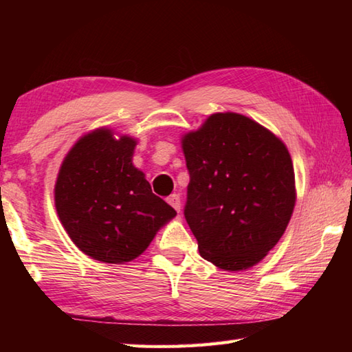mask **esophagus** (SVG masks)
<instances>
[{
    "label": "esophagus",
    "mask_w": 352,
    "mask_h": 352,
    "mask_svg": "<svg viewBox=\"0 0 352 352\" xmlns=\"http://www.w3.org/2000/svg\"><path fill=\"white\" fill-rule=\"evenodd\" d=\"M168 203L175 208V210L180 213V210H182V201H180V195H177V193H174V195H170L169 198H168Z\"/></svg>",
    "instance_id": "esophagus-1"
}]
</instances>
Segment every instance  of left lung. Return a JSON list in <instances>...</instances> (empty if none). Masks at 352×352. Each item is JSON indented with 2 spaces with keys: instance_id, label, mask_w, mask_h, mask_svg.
Returning a JSON list of instances; mask_svg holds the SVG:
<instances>
[{
  "instance_id": "left-lung-1",
  "label": "left lung",
  "mask_w": 352,
  "mask_h": 352,
  "mask_svg": "<svg viewBox=\"0 0 352 352\" xmlns=\"http://www.w3.org/2000/svg\"><path fill=\"white\" fill-rule=\"evenodd\" d=\"M190 183L184 218L201 257L242 271L280 241L295 207V174L286 145L237 113H214L183 138Z\"/></svg>"
}]
</instances>
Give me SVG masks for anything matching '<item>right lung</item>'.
<instances>
[{"label":"right lung","mask_w":352,"mask_h":352,"mask_svg":"<svg viewBox=\"0 0 352 352\" xmlns=\"http://www.w3.org/2000/svg\"><path fill=\"white\" fill-rule=\"evenodd\" d=\"M136 140L107 129L81 138L65 157L56 183V208L78 248L121 265L144 252L177 212L154 195L131 157Z\"/></svg>","instance_id":"right-lung-1"}]
</instances>
